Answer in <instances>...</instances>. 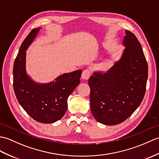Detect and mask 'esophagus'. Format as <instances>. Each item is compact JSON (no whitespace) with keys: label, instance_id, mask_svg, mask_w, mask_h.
<instances>
[{"label":"esophagus","instance_id":"obj_1","mask_svg":"<svg viewBox=\"0 0 159 159\" xmlns=\"http://www.w3.org/2000/svg\"><path fill=\"white\" fill-rule=\"evenodd\" d=\"M91 75V71L89 70L86 69L83 71L82 75H81V78L84 80H88L89 78L90 77Z\"/></svg>","mask_w":159,"mask_h":159}]
</instances>
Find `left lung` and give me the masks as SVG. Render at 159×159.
<instances>
[{
  "label": "left lung",
  "instance_id": "1",
  "mask_svg": "<svg viewBox=\"0 0 159 159\" xmlns=\"http://www.w3.org/2000/svg\"><path fill=\"white\" fill-rule=\"evenodd\" d=\"M125 47L119 60L108 71L94 72L89 79L92 114L106 125L121 123L142 102L148 79V64L141 44L125 30Z\"/></svg>",
  "mask_w": 159,
  "mask_h": 159
}]
</instances>
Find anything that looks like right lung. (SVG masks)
Masks as SVG:
<instances>
[{"label":"right lung","instance_id":"right-lung-1","mask_svg":"<svg viewBox=\"0 0 159 159\" xmlns=\"http://www.w3.org/2000/svg\"><path fill=\"white\" fill-rule=\"evenodd\" d=\"M40 29H33L20 47L13 65V89L18 102L28 115L39 123H53L65 114L68 98L79 84L82 70L64 73L48 83L33 80L25 70V56Z\"/></svg>","mask_w":159,"mask_h":159}]
</instances>
